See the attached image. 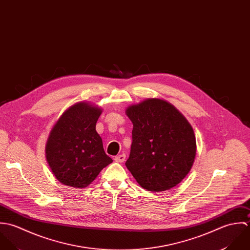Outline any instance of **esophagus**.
<instances>
[{
    "label": "esophagus",
    "mask_w": 250,
    "mask_h": 250,
    "mask_svg": "<svg viewBox=\"0 0 250 250\" xmlns=\"http://www.w3.org/2000/svg\"><path fill=\"white\" fill-rule=\"evenodd\" d=\"M115 160H116L117 162H124V161L125 160V154L122 153V154H120V155L115 156Z\"/></svg>",
    "instance_id": "esophagus-1"
}]
</instances>
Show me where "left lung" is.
Returning <instances> with one entry per match:
<instances>
[{
    "mask_svg": "<svg viewBox=\"0 0 250 250\" xmlns=\"http://www.w3.org/2000/svg\"><path fill=\"white\" fill-rule=\"evenodd\" d=\"M132 144L125 166L144 188L165 191L189 173L196 155L193 128L171 103L147 99L128 106Z\"/></svg>",
    "mask_w": 250,
    "mask_h": 250,
    "instance_id": "1",
    "label": "left lung"
}]
</instances>
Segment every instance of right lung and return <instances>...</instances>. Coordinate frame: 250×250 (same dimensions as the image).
<instances>
[{
    "instance_id": "add662e5",
    "label": "right lung",
    "mask_w": 250,
    "mask_h": 250,
    "mask_svg": "<svg viewBox=\"0 0 250 250\" xmlns=\"http://www.w3.org/2000/svg\"><path fill=\"white\" fill-rule=\"evenodd\" d=\"M101 113L99 106L79 101L68 107L52 127L45 156L61 184L84 188L113 161L96 130Z\"/></svg>"
}]
</instances>
